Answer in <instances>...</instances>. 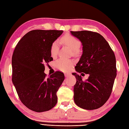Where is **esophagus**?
Instances as JSON below:
<instances>
[{"label":"esophagus","mask_w":129,"mask_h":129,"mask_svg":"<svg viewBox=\"0 0 129 129\" xmlns=\"http://www.w3.org/2000/svg\"><path fill=\"white\" fill-rule=\"evenodd\" d=\"M70 75H71V74H70V73H64V75H65V77H68V76H69Z\"/></svg>","instance_id":"obj_1"}]
</instances>
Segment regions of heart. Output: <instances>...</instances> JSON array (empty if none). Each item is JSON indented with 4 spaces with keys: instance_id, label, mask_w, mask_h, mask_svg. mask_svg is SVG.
Segmentation results:
<instances>
[{
    "instance_id": "heart-1",
    "label": "heart",
    "mask_w": 129,
    "mask_h": 129,
    "mask_svg": "<svg viewBox=\"0 0 129 129\" xmlns=\"http://www.w3.org/2000/svg\"><path fill=\"white\" fill-rule=\"evenodd\" d=\"M62 42L70 47L73 49V53L77 54L78 53V49L80 48L81 43L80 40L76 38L75 37L70 35V34H66L62 37L61 39ZM59 50L58 43L57 41H54L52 43L51 48H50V53L52 57H55L57 55ZM73 61L71 59H67L64 58H59L56 62V66L59 70L63 72H67L70 71L73 65Z\"/></svg>"
}]
</instances>
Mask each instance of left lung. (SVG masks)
Instances as JSON below:
<instances>
[{
    "instance_id": "8db88e82",
    "label": "left lung",
    "mask_w": 129,
    "mask_h": 129,
    "mask_svg": "<svg viewBox=\"0 0 129 129\" xmlns=\"http://www.w3.org/2000/svg\"><path fill=\"white\" fill-rule=\"evenodd\" d=\"M80 39L83 53L75 67L82 74H89L83 81L81 75L73 73L76 78L74 101L78 106L86 110L101 107L108 100L116 76V58L109 44L99 33L88 30L71 31Z\"/></svg>"
}]
</instances>
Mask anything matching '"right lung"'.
Listing matches in <instances>:
<instances>
[{"label": "right lung", "mask_w": 129, "mask_h": 129, "mask_svg": "<svg viewBox=\"0 0 129 129\" xmlns=\"http://www.w3.org/2000/svg\"><path fill=\"white\" fill-rule=\"evenodd\" d=\"M63 32L31 30L19 41L13 52V83L21 102L33 111H48L57 102V92L64 80V74L56 71L47 77L44 64L53 61L51 44Z\"/></svg>", "instance_id": "obj_1"}]
</instances>
